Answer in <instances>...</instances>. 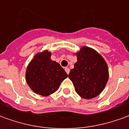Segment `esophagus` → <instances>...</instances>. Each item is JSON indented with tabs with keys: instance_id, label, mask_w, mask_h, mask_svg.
<instances>
[{
	"instance_id": "1",
	"label": "esophagus",
	"mask_w": 129,
	"mask_h": 129,
	"mask_svg": "<svg viewBox=\"0 0 129 129\" xmlns=\"http://www.w3.org/2000/svg\"><path fill=\"white\" fill-rule=\"evenodd\" d=\"M64 70H65V71L67 72V74H69V71H70V69H69L67 68V67H65V68H64Z\"/></svg>"
}]
</instances>
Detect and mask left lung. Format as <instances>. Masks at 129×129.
Returning a JSON list of instances; mask_svg holds the SVG:
<instances>
[{
  "label": "left lung",
  "instance_id": "left-lung-1",
  "mask_svg": "<svg viewBox=\"0 0 129 129\" xmlns=\"http://www.w3.org/2000/svg\"><path fill=\"white\" fill-rule=\"evenodd\" d=\"M78 62L69 74L75 91L82 98L91 99L103 91L109 79L107 62L96 51L83 47L77 53Z\"/></svg>",
  "mask_w": 129,
  "mask_h": 129
}]
</instances>
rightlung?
I'll list each match as a JSON object with an SVG mask.
<instances>
[{
  "instance_id": "right-lung-1",
  "label": "right lung",
  "mask_w": 129,
  "mask_h": 129,
  "mask_svg": "<svg viewBox=\"0 0 129 129\" xmlns=\"http://www.w3.org/2000/svg\"><path fill=\"white\" fill-rule=\"evenodd\" d=\"M51 53L45 51L35 55L26 71V81L33 91L47 96L56 91L61 82L67 78L63 68L51 60Z\"/></svg>"
}]
</instances>
